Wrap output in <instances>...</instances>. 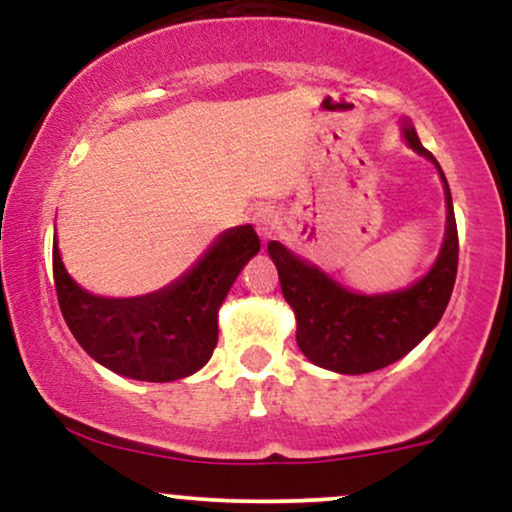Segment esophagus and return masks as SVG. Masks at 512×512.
Listing matches in <instances>:
<instances>
[{
  "label": "esophagus",
  "instance_id": "34e87169",
  "mask_svg": "<svg viewBox=\"0 0 512 512\" xmlns=\"http://www.w3.org/2000/svg\"><path fill=\"white\" fill-rule=\"evenodd\" d=\"M252 221H255V228L257 233H260V238L267 243V240L274 238L276 233V223H279V216H276L274 209L269 207H262L255 211V216H252Z\"/></svg>",
  "mask_w": 512,
  "mask_h": 512
}]
</instances>
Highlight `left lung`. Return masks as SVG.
Returning <instances> with one entry per match:
<instances>
[{
  "mask_svg": "<svg viewBox=\"0 0 512 512\" xmlns=\"http://www.w3.org/2000/svg\"><path fill=\"white\" fill-rule=\"evenodd\" d=\"M411 151L436 166L445 192V236L431 269L404 289L361 293L339 284L334 276L279 240L267 252L276 264L281 293L296 315V342L315 366L342 375H363L407 356L438 325L448 308L457 274V226L443 168L419 142L407 117L399 122Z\"/></svg>",
  "mask_w": 512,
  "mask_h": 512,
  "instance_id": "1",
  "label": "left lung"
}]
</instances>
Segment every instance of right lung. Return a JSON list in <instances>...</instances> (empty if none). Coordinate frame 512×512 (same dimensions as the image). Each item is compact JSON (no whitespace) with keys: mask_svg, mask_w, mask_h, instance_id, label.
<instances>
[{"mask_svg":"<svg viewBox=\"0 0 512 512\" xmlns=\"http://www.w3.org/2000/svg\"><path fill=\"white\" fill-rule=\"evenodd\" d=\"M257 252L260 238L250 223L226 228L168 286L113 298L76 284L64 267L55 233L52 272L64 322L93 361L122 378L173 383L209 363L219 342L221 303Z\"/></svg>","mask_w":512,"mask_h":512,"instance_id":"right-lung-1","label":"right lung"}]
</instances>
